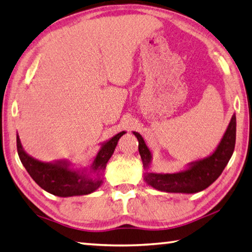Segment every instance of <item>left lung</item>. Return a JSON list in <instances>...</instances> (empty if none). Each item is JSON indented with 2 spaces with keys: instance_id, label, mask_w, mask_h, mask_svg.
<instances>
[{
  "instance_id": "8db88e82",
  "label": "left lung",
  "mask_w": 252,
  "mask_h": 252,
  "mask_svg": "<svg viewBox=\"0 0 252 252\" xmlns=\"http://www.w3.org/2000/svg\"><path fill=\"white\" fill-rule=\"evenodd\" d=\"M138 139V149L144 164V180L150 187L168 193H197L210 187L221 174L230 160L236 144V115H232L224 136L211 156L189 163L175 173H157L150 170L151 153L141 135L132 131Z\"/></svg>"
}]
</instances>
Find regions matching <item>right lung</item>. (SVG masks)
I'll list each match as a JSON object with an SVG mask.
<instances>
[{"label": "right lung", "mask_w": 252, "mask_h": 252, "mask_svg": "<svg viewBox=\"0 0 252 252\" xmlns=\"http://www.w3.org/2000/svg\"><path fill=\"white\" fill-rule=\"evenodd\" d=\"M126 131H121L111 139L101 144L97 155L89 168L73 169L67 160L52 162L32 158L24 150L20 136H16L17 153L27 172L41 189L56 196L69 197L87 195L93 193L103 183V174L121 137Z\"/></svg>", "instance_id": "right-lung-1"}]
</instances>
